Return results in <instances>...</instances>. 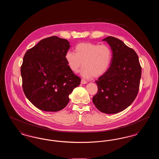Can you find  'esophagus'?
Returning <instances> with one entry per match:
<instances>
[{
	"instance_id": "1",
	"label": "esophagus",
	"mask_w": 159,
	"mask_h": 159,
	"mask_svg": "<svg viewBox=\"0 0 159 159\" xmlns=\"http://www.w3.org/2000/svg\"><path fill=\"white\" fill-rule=\"evenodd\" d=\"M86 83H87V82L86 80H84V79H82L81 80V83L82 84H86Z\"/></svg>"
}]
</instances>
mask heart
<instances>
[{
  "mask_svg": "<svg viewBox=\"0 0 159 159\" xmlns=\"http://www.w3.org/2000/svg\"><path fill=\"white\" fill-rule=\"evenodd\" d=\"M113 58L112 50L106 45L81 43L75 47V52L68 51L65 59L69 68L77 73L82 65V76L85 78L99 77L110 67Z\"/></svg>",
  "mask_w": 159,
  "mask_h": 159,
  "instance_id": "heart-1",
  "label": "heart"
}]
</instances>
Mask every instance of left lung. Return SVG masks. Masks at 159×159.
<instances>
[{"instance_id": "1", "label": "left lung", "mask_w": 159, "mask_h": 159, "mask_svg": "<svg viewBox=\"0 0 159 159\" xmlns=\"http://www.w3.org/2000/svg\"><path fill=\"white\" fill-rule=\"evenodd\" d=\"M102 40L110 46L113 58L108 70L95 81L98 90L92 101L104 113H118L130 106L136 98L141 67L135 51L121 40L112 36Z\"/></svg>"}]
</instances>
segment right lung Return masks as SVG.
<instances>
[{"label": "right lung", "mask_w": 159, "mask_h": 159, "mask_svg": "<svg viewBox=\"0 0 159 159\" xmlns=\"http://www.w3.org/2000/svg\"><path fill=\"white\" fill-rule=\"evenodd\" d=\"M68 40L57 36L41 40L27 50L21 67L25 95L39 110L55 112L65 108L81 79L69 68L65 55Z\"/></svg>", "instance_id": "add662e5"}]
</instances>
